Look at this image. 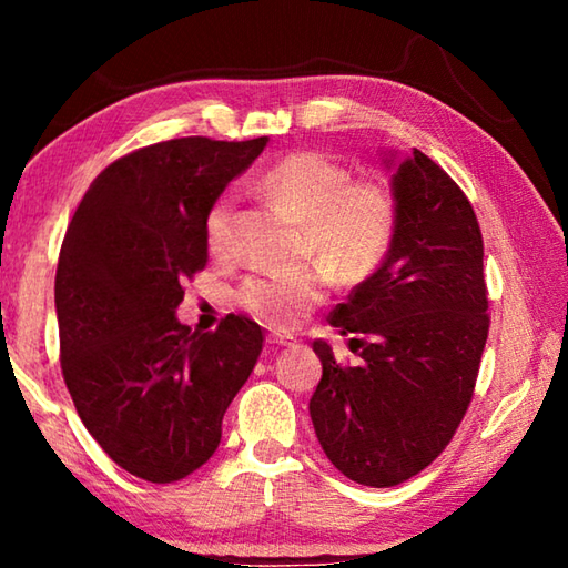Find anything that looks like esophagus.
Wrapping results in <instances>:
<instances>
[{"mask_svg":"<svg viewBox=\"0 0 568 568\" xmlns=\"http://www.w3.org/2000/svg\"><path fill=\"white\" fill-rule=\"evenodd\" d=\"M267 343L281 345V348H283V345H295V338H293V335H271V338H267Z\"/></svg>","mask_w":568,"mask_h":568,"instance_id":"esophagus-1","label":"esophagus"}]
</instances>
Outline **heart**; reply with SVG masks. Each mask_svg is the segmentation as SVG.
Returning a JSON list of instances; mask_svg holds the SVG:
<instances>
[{
  "instance_id": "1",
  "label": "heart",
  "mask_w": 568,
  "mask_h": 568,
  "mask_svg": "<svg viewBox=\"0 0 568 568\" xmlns=\"http://www.w3.org/2000/svg\"><path fill=\"white\" fill-rule=\"evenodd\" d=\"M255 192L303 220V247L343 283L378 271L396 237V200L381 182H351L348 170L321 152H293L255 180ZM233 197L207 210L205 237L215 255L233 253ZM328 285L324 267L255 275L240 287L245 311L271 328L293 325L318 305Z\"/></svg>"
}]
</instances>
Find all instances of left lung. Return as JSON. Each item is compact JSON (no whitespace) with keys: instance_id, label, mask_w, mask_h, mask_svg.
<instances>
[{"instance_id":"left-lung-1","label":"left lung","mask_w":568,"mask_h":568,"mask_svg":"<svg viewBox=\"0 0 568 568\" xmlns=\"http://www.w3.org/2000/svg\"><path fill=\"white\" fill-rule=\"evenodd\" d=\"M396 237L383 265L335 305L361 365L313 341L323 378L311 418L325 456L355 484L388 488L420 474L454 438L488 338L484 237L464 192L434 160L386 150Z\"/></svg>"}]
</instances>
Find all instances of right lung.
<instances>
[{
  "instance_id": "obj_1",
  "label": "right lung",
  "mask_w": 568,
  "mask_h": 568,
  "mask_svg": "<svg viewBox=\"0 0 568 568\" xmlns=\"http://www.w3.org/2000/svg\"><path fill=\"white\" fill-rule=\"evenodd\" d=\"M267 142L180 138L130 152L94 178L67 227L54 277L67 390L104 454L152 484L215 454L263 351L245 315L192 333L175 313L180 281L207 263V210Z\"/></svg>"
}]
</instances>
